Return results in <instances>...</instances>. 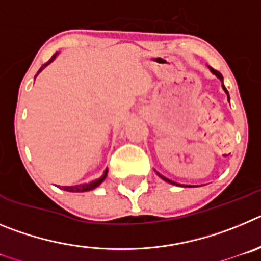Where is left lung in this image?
Here are the masks:
<instances>
[{"label":"left lung","mask_w":261,"mask_h":261,"mask_svg":"<svg viewBox=\"0 0 261 261\" xmlns=\"http://www.w3.org/2000/svg\"><path fill=\"white\" fill-rule=\"evenodd\" d=\"M211 70H212V73H213V74H216L217 77L220 78L221 81H223V77H222V74H221L220 71L218 70H216V69H213V68H211ZM222 87H223V90H225V93L227 94V98H229V93H227V90H226V87L223 86V82H222ZM159 175V174H158ZM159 176L162 177L163 180H166V181H168V183H171V184H175V186H180V184H177V183H175V181H172V180H170V179H167V177H165V176H162V175H159ZM186 187H191V186H186Z\"/></svg>","instance_id":"left-lung-1"}]
</instances>
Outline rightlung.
<instances>
[{
  "label": "right lung",
  "mask_w": 261,
  "mask_h": 261,
  "mask_svg": "<svg viewBox=\"0 0 261 261\" xmlns=\"http://www.w3.org/2000/svg\"><path fill=\"white\" fill-rule=\"evenodd\" d=\"M56 57V55H53L52 57L49 59V61L45 62L44 65L41 66L40 69H39V71H41V69L44 68V66H47L48 64H49L50 61H52L53 59ZM39 71H38V74H39ZM106 176H107V170H106L105 172H103V175L99 179H96V180L91 181V183H87V184H80V186H70V187H61V190L64 191H68V192H86V191H91L94 190V188H96V187L99 186V184L102 183L103 180L106 179Z\"/></svg>",
  "instance_id": "1"
}]
</instances>
